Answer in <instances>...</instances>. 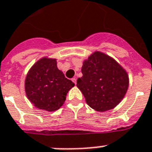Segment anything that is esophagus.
<instances>
[{
  "mask_svg": "<svg viewBox=\"0 0 152 152\" xmlns=\"http://www.w3.org/2000/svg\"><path fill=\"white\" fill-rule=\"evenodd\" d=\"M72 80L73 81V83H75V84H76V78H72Z\"/></svg>",
  "mask_w": 152,
  "mask_h": 152,
  "instance_id": "obj_1",
  "label": "esophagus"
}]
</instances>
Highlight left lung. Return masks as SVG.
I'll return each instance as SVG.
<instances>
[{
	"mask_svg": "<svg viewBox=\"0 0 152 152\" xmlns=\"http://www.w3.org/2000/svg\"><path fill=\"white\" fill-rule=\"evenodd\" d=\"M83 76L77 80L87 104L94 110L105 112L115 108L126 93L127 73L114 59L95 52L83 62Z\"/></svg>",
	"mask_w": 152,
	"mask_h": 152,
	"instance_id": "obj_1",
	"label": "left lung"
}]
</instances>
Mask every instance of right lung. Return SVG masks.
Returning a JSON list of instances; mask_svg holds the SVG:
<instances>
[{
  "label": "right lung",
  "instance_id": "obj_1",
  "mask_svg": "<svg viewBox=\"0 0 152 152\" xmlns=\"http://www.w3.org/2000/svg\"><path fill=\"white\" fill-rule=\"evenodd\" d=\"M74 85L57 68L55 59L44 58L29 70L25 88L27 97L37 108L53 112L64 104L68 91Z\"/></svg>",
  "mask_w": 152,
  "mask_h": 152
}]
</instances>
